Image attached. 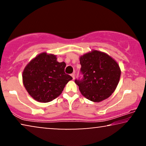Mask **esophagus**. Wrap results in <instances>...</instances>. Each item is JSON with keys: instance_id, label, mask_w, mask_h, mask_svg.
<instances>
[{"instance_id": "1", "label": "esophagus", "mask_w": 146, "mask_h": 146, "mask_svg": "<svg viewBox=\"0 0 146 146\" xmlns=\"http://www.w3.org/2000/svg\"><path fill=\"white\" fill-rule=\"evenodd\" d=\"M71 76H72V78H73V80H74V78H75V73L74 72V73H72L71 74Z\"/></svg>"}]
</instances>
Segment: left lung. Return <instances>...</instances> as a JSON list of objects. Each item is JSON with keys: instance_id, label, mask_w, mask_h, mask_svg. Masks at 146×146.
Segmentation results:
<instances>
[{"instance_id": "8db88e82", "label": "left lung", "mask_w": 146, "mask_h": 146, "mask_svg": "<svg viewBox=\"0 0 146 146\" xmlns=\"http://www.w3.org/2000/svg\"><path fill=\"white\" fill-rule=\"evenodd\" d=\"M82 74L76 79L82 94L89 100L100 102L110 96L118 84L119 65L106 53L93 50L80 58Z\"/></svg>"}]
</instances>
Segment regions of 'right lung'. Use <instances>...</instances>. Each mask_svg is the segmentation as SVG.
<instances>
[{
	"label": "right lung",
	"instance_id": "add662e5",
	"mask_svg": "<svg viewBox=\"0 0 146 146\" xmlns=\"http://www.w3.org/2000/svg\"><path fill=\"white\" fill-rule=\"evenodd\" d=\"M53 54H40L30 62L23 74L26 90L40 102H49L61 94L72 77L64 72L66 63Z\"/></svg>",
	"mask_w": 146,
	"mask_h": 146
}]
</instances>
